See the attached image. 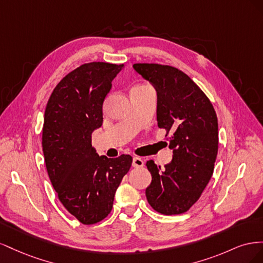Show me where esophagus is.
Listing matches in <instances>:
<instances>
[{
  "label": "esophagus",
  "mask_w": 263,
  "mask_h": 263,
  "mask_svg": "<svg viewBox=\"0 0 263 263\" xmlns=\"http://www.w3.org/2000/svg\"><path fill=\"white\" fill-rule=\"evenodd\" d=\"M145 162L144 160H142L141 158L139 157H134L133 159V166H135V168H141V166H144Z\"/></svg>",
  "instance_id": "obj_1"
}]
</instances>
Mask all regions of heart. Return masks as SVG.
I'll use <instances>...</instances> for the list:
<instances>
[{
  "label": "heart",
  "instance_id": "b5f03b06",
  "mask_svg": "<svg viewBox=\"0 0 263 263\" xmlns=\"http://www.w3.org/2000/svg\"><path fill=\"white\" fill-rule=\"evenodd\" d=\"M136 86H138V85H136Z\"/></svg>",
  "mask_w": 263,
  "mask_h": 263
}]
</instances>
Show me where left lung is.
Segmentation results:
<instances>
[{
    "instance_id": "1",
    "label": "left lung",
    "mask_w": 263,
    "mask_h": 263,
    "mask_svg": "<svg viewBox=\"0 0 263 263\" xmlns=\"http://www.w3.org/2000/svg\"><path fill=\"white\" fill-rule=\"evenodd\" d=\"M134 69L155 86L159 128L170 135L172 161L161 170L154 160L147 201L156 212H187L210 182L218 151L217 116L210 99L183 71L158 63H135Z\"/></svg>"
}]
</instances>
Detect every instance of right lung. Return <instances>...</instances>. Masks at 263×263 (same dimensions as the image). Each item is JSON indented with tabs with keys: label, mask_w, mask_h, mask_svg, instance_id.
<instances>
[{
	"label": "right lung",
	"mask_w": 263,
	"mask_h": 263,
	"mask_svg": "<svg viewBox=\"0 0 263 263\" xmlns=\"http://www.w3.org/2000/svg\"><path fill=\"white\" fill-rule=\"evenodd\" d=\"M124 65L89 62L55 85L46 105L43 151L59 201L84 225L104 219L133 158L99 156L92 133L103 123V102Z\"/></svg>",
	"instance_id": "1"
}]
</instances>
